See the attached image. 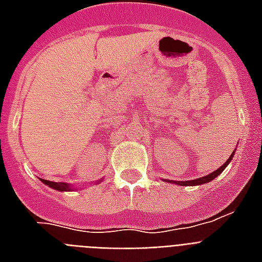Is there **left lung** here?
Segmentation results:
<instances>
[{"instance_id":"1","label":"left lung","mask_w":262,"mask_h":262,"mask_svg":"<svg viewBox=\"0 0 262 262\" xmlns=\"http://www.w3.org/2000/svg\"><path fill=\"white\" fill-rule=\"evenodd\" d=\"M232 156H234V152H232L231 156H230V158H228L227 162H226V163H224L223 166H222V167H219V168H217V170H216V171L211 172V174H209V175H205V177H203V178H199V179H191V181H178V182H177V181H167V182L178 183V185H182V186H194V185H203V183L209 182V181H212V179H215L216 177H217V175L220 174V172L223 171L224 168L227 167V164L230 163V162H231Z\"/></svg>"}]
</instances>
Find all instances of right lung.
Masks as SVG:
<instances>
[{
  "instance_id": "right-lung-1",
  "label": "right lung",
  "mask_w": 262,
  "mask_h": 262,
  "mask_svg": "<svg viewBox=\"0 0 262 262\" xmlns=\"http://www.w3.org/2000/svg\"><path fill=\"white\" fill-rule=\"evenodd\" d=\"M42 182L46 183V185H49V186L53 187V189H55V190H59V191L71 190L69 185H67V183H63V182H51V181H47V179H42Z\"/></svg>"
}]
</instances>
